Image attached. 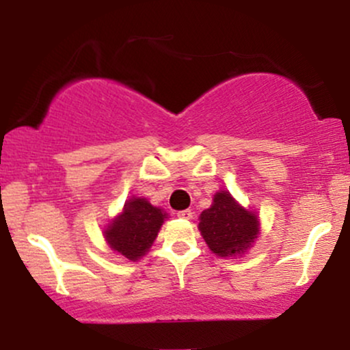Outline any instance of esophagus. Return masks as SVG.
Wrapping results in <instances>:
<instances>
[{"label":"esophagus","mask_w":350,"mask_h":350,"mask_svg":"<svg viewBox=\"0 0 350 350\" xmlns=\"http://www.w3.org/2000/svg\"><path fill=\"white\" fill-rule=\"evenodd\" d=\"M178 217L179 219H184V220H191L192 219V212L189 211H180V212H178Z\"/></svg>","instance_id":"esophagus-1"}]
</instances>
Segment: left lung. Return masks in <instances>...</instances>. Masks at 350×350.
Listing matches in <instances>:
<instances>
[{
	"mask_svg": "<svg viewBox=\"0 0 350 350\" xmlns=\"http://www.w3.org/2000/svg\"><path fill=\"white\" fill-rule=\"evenodd\" d=\"M199 230L212 253L237 258L247 253L260 235V219L228 191L215 192L212 206L199 215Z\"/></svg>",
	"mask_w": 350,
	"mask_h": 350,
	"instance_id": "obj_1",
	"label": "left lung"
}]
</instances>
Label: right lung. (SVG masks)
Instances as JSON below:
<instances>
[{
	"instance_id": "1",
	"label": "right lung",
	"mask_w": 350,
	"mask_h": 350,
	"mask_svg": "<svg viewBox=\"0 0 350 350\" xmlns=\"http://www.w3.org/2000/svg\"><path fill=\"white\" fill-rule=\"evenodd\" d=\"M166 219L167 214L161 207L133 196L124 202L123 211L103 227V237L111 250L136 262L150 252Z\"/></svg>"
}]
</instances>
